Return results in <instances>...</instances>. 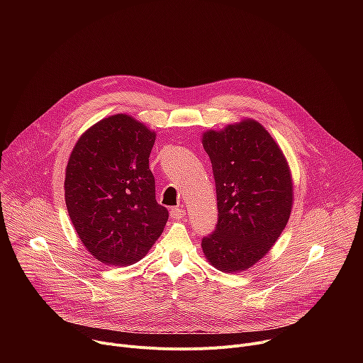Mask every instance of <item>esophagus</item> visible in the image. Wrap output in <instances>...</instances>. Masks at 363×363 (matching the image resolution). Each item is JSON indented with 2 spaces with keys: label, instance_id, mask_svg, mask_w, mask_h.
Wrapping results in <instances>:
<instances>
[{
  "label": "esophagus",
  "instance_id": "34e87169",
  "mask_svg": "<svg viewBox=\"0 0 363 363\" xmlns=\"http://www.w3.org/2000/svg\"><path fill=\"white\" fill-rule=\"evenodd\" d=\"M169 214H171V218H174V220H181V218L185 217V210L179 208V206H175V208H172V210L169 211Z\"/></svg>",
  "mask_w": 363,
  "mask_h": 363
}]
</instances>
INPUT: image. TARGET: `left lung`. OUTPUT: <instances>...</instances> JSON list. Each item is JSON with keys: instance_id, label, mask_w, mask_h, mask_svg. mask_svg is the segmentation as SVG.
I'll use <instances>...</instances> for the list:
<instances>
[{"instance_id": "obj_1", "label": "left lung", "mask_w": 363, "mask_h": 363, "mask_svg": "<svg viewBox=\"0 0 363 363\" xmlns=\"http://www.w3.org/2000/svg\"><path fill=\"white\" fill-rule=\"evenodd\" d=\"M202 145L213 165L218 220L201 245L220 272H242L269 252L289 221L290 171L274 139L254 121L206 132Z\"/></svg>"}]
</instances>
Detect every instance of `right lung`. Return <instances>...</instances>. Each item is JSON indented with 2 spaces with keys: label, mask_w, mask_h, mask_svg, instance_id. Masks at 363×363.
<instances>
[{
  "label": "right lung",
  "mask_w": 363,
  "mask_h": 363,
  "mask_svg": "<svg viewBox=\"0 0 363 363\" xmlns=\"http://www.w3.org/2000/svg\"><path fill=\"white\" fill-rule=\"evenodd\" d=\"M155 133L128 115L103 119L77 140L66 169V205L87 251L109 266L139 262L162 234L168 210L155 198Z\"/></svg>",
  "instance_id": "add662e5"
}]
</instances>
